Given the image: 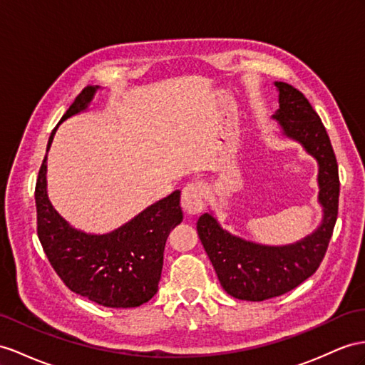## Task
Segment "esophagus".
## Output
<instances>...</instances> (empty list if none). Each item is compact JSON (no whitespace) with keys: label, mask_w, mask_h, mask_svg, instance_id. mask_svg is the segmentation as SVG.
<instances>
[{"label":"esophagus","mask_w":365,"mask_h":365,"mask_svg":"<svg viewBox=\"0 0 365 365\" xmlns=\"http://www.w3.org/2000/svg\"><path fill=\"white\" fill-rule=\"evenodd\" d=\"M203 185L200 182H191L182 191V208L188 214H199L203 210Z\"/></svg>","instance_id":"obj_1"}]
</instances>
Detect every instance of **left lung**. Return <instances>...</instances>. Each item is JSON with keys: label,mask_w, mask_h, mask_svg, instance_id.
I'll use <instances>...</instances> for the list:
<instances>
[{"label": "left lung", "mask_w": 365, "mask_h": 365, "mask_svg": "<svg viewBox=\"0 0 365 365\" xmlns=\"http://www.w3.org/2000/svg\"><path fill=\"white\" fill-rule=\"evenodd\" d=\"M276 86L279 109L273 118L279 121L287 137L301 142L319 163L317 182L324 219L312 236L297 244L264 247L230 235L210 212L200 216L199 237L220 285L242 301L260 302L285 294L314 274L329 248L338 219L339 174L329 134L302 92L282 81H277Z\"/></svg>", "instance_id": "obj_1"}]
</instances>
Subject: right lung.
Listing matches in <instances>:
<instances>
[{
    "label": "right lung",
    "mask_w": 365,
    "mask_h": 365,
    "mask_svg": "<svg viewBox=\"0 0 365 365\" xmlns=\"http://www.w3.org/2000/svg\"><path fill=\"white\" fill-rule=\"evenodd\" d=\"M96 91L92 86L83 89L61 121L85 110ZM58 125L52 130L46 151ZM35 205L41 247L71 292L110 308L138 307L157 293L166 239L183 220L180 191L148 207L109 235H86L69 227L51 205L44 157L35 185Z\"/></svg>",
    "instance_id": "add662e5"
}]
</instances>
